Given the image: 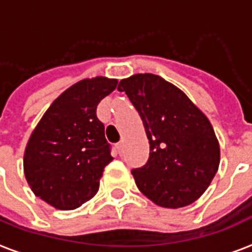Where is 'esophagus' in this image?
Returning <instances> with one entry per match:
<instances>
[{
	"label": "esophagus",
	"mask_w": 252,
	"mask_h": 252,
	"mask_svg": "<svg viewBox=\"0 0 252 252\" xmlns=\"http://www.w3.org/2000/svg\"><path fill=\"white\" fill-rule=\"evenodd\" d=\"M116 149H118L119 155H122L123 151H124V144H123V141H120V143L116 144Z\"/></svg>",
	"instance_id": "obj_1"
}]
</instances>
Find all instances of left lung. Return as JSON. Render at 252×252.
Returning a JSON list of instances; mask_svg holds the SVG:
<instances>
[{"label":"left lung","mask_w":252,"mask_h":252,"mask_svg":"<svg viewBox=\"0 0 252 252\" xmlns=\"http://www.w3.org/2000/svg\"><path fill=\"white\" fill-rule=\"evenodd\" d=\"M149 140V158L132 169L136 185L158 206L178 209L199 198L220 165V144L209 119L184 92L161 76L120 80Z\"/></svg>","instance_id":"obj_1"}]
</instances>
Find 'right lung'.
<instances>
[{
	"label": "right lung",
	"instance_id": "obj_1",
	"mask_svg": "<svg viewBox=\"0 0 252 252\" xmlns=\"http://www.w3.org/2000/svg\"><path fill=\"white\" fill-rule=\"evenodd\" d=\"M116 86L103 76L80 80L55 99L30 136L25 176L34 194L55 209L74 210L99 190L113 157L96 108Z\"/></svg>",
	"mask_w": 252,
	"mask_h": 252
}]
</instances>
